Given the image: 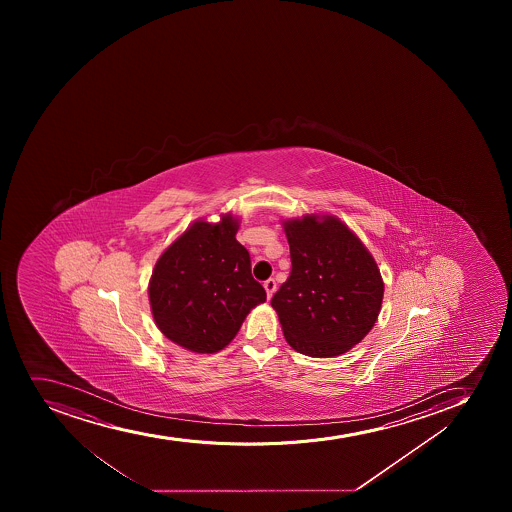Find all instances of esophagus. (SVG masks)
Wrapping results in <instances>:
<instances>
[{"label":"esophagus","instance_id":"obj_1","mask_svg":"<svg viewBox=\"0 0 512 512\" xmlns=\"http://www.w3.org/2000/svg\"><path fill=\"white\" fill-rule=\"evenodd\" d=\"M265 292H267V297H272L274 295L275 290H277V282L274 279L265 280L264 282Z\"/></svg>","mask_w":512,"mask_h":512}]
</instances>
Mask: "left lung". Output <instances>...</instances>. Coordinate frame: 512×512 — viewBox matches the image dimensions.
<instances>
[{
    "label": "left lung",
    "instance_id": "8db88e82",
    "mask_svg": "<svg viewBox=\"0 0 512 512\" xmlns=\"http://www.w3.org/2000/svg\"><path fill=\"white\" fill-rule=\"evenodd\" d=\"M292 272L272 299L285 339L300 354L335 357L374 327L384 297L375 260L334 217L284 225Z\"/></svg>",
    "mask_w": 512,
    "mask_h": 512
}]
</instances>
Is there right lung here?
Returning a JSON list of instances; mask_svg holds the SVG:
<instances>
[{"instance_id":"obj_1","label":"right lung","mask_w":512,"mask_h":512,"mask_svg":"<svg viewBox=\"0 0 512 512\" xmlns=\"http://www.w3.org/2000/svg\"><path fill=\"white\" fill-rule=\"evenodd\" d=\"M238 222H197L162 253L148 294L163 335L198 354L232 342L248 312L267 294L252 277L250 253L237 242Z\"/></svg>"}]
</instances>
